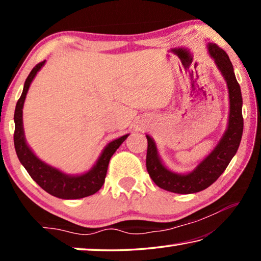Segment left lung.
<instances>
[{"mask_svg": "<svg viewBox=\"0 0 261 261\" xmlns=\"http://www.w3.org/2000/svg\"><path fill=\"white\" fill-rule=\"evenodd\" d=\"M207 48L216 67L219 68L227 82L229 105H230L228 126L213 151L197 166L196 169L188 174H177L168 169L159 156L156 145L153 138L146 135L147 171L159 188L169 192L189 194L208 188L226 170L241 144L244 122L242 115L243 99L240 84L237 83L232 64L227 53L215 43H208Z\"/></svg>", "mask_w": 261, "mask_h": 261, "instance_id": "obj_1", "label": "left lung"}]
</instances>
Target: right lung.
<instances>
[{
  "label": "right lung",
  "mask_w": 261,
  "mask_h": 261,
  "mask_svg": "<svg viewBox=\"0 0 261 261\" xmlns=\"http://www.w3.org/2000/svg\"><path fill=\"white\" fill-rule=\"evenodd\" d=\"M45 62L46 61L40 62L32 69V71L30 72L29 77L25 81L23 93H21L19 100L17 101L14 116V143L17 156L34 182L51 196L61 198V199H79V198L92 196V194L98 192L103 185L110 158L113 156V154L116 152V149L121 146L129 135H124L120 138L110 141L103 148L95 165L85 174L67 175L41 161L26 144L23 127V107L31 83H32L39 70L43 67Z\"/></svg>",
  "instance_id": "right-lung-1"
}]
</instances>
